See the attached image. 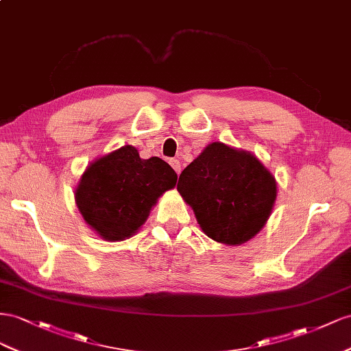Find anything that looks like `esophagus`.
<instances>
[{"mask_svg": "<svg viewBox=\"0 0 351 351\" xmlns=\"http://www.w3.org/2000/svg\"><path fill=\"white\" fill-rule=\"evenodd\" d=\"M170 166L173 167V170H175V172H176L178 175L181 173V162H179L178 158H172V160H170Z\"/></svg>", "mask_w": 351, "mask_h": 351, "instance_id": "34e87169", "label": "esophagus"}]
</instances>
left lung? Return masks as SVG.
Returning <instances> with one entry per match:
<instances>
[{
  "instance_id": "1",
  "label": "left lung",
  "mask_w": 351,
  "mask_h": 351,
  "mask_svg": "<svg viewBox=\"0 0 351 351\" xmlns=\"http://www.w3.org/2000/svg\"><path fill=\"white\" fill-rule=\"evenodd\" d=\"M178 191L207 237L239 245L265 226L276 182L253 154L212 143L179 175Z\"/></svg>"
}]
</instances>
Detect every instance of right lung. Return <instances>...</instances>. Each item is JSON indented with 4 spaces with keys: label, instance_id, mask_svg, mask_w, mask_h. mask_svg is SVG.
I'll list each match as a JSON object with an SVG mask.
<instances>
[{
    "label": "right lung",
    "instance_id": "1",
    "mask_svg": "<svg viewBox=\"0 0 351 351\" xmlns=\"http://www.w3.org/2000/svg\"><path fill=\"white\" fill-rule=\"evenodd\" d=\"M176 173L158 157L141 158L125 145L89 166L75 198L85 222L108 241L134 235L157 198L176 184Z\"/></svg>",
    "mask_w": 351,
    "mask_h": 351
}]
</instances>
